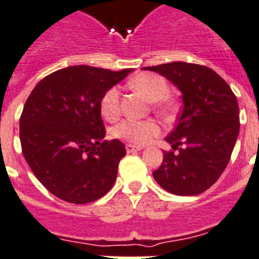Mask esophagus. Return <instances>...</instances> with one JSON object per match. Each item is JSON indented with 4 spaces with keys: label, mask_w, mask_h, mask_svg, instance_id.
Listing matches in <instances>:
<instances>
[{
    "label": "esophagus",
    "mask_w": 259,
    "mask_h": 259,
    "mask_svg": "<svg viewBox=\"0 0 259 259\" xmlns=\"http://www.w3.org/2000/svg\"><path fill=\"white\" fill-rule=\"evenodd\" d=\"M142 146H136V145H132V144H126V151L127 153H134V151H138V150H142Z\"/></svg>",
    "instance_id": "1"
}]
</instances>
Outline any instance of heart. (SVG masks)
I'll list each match as a JSON object with an SVG mask.
<instances>
[{"instance_id":"obj_1","label":"heart","mask_w":259,"mask_h":259,"mask_svg":"<svg viewBox=\"0 0 259 259\" xmlns=\"http://www.w3.org/2000/svg\"><path fill=\"white\" fill-rule=\"evenodd\" d=\"M130 86L136 92L145 97L150 102H159L165 100L169 94L167 82L157 74H140L130 81ZM161 111L167 108L161 106ZM101 111L106 118H114L119 111V90L111 88L101 98ZM159 133L158 125L154 121H136V119H123L114 126L113 134L118 138L129 141L134 145H145L150 142Z\"/></svg>"}]
</instances>
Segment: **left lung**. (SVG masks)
<instances>
[{
	"mask_svg": "<svg viewBox=\"0 0 259 259\" xmlns=\"http://www.w3.org/2000/svg\"><path fill=\"white\" fill-rule=\"evenodd\" d=\"M182 94L184 108L165 141V151L153 171L157 184L176 195H197L224 173L239 134V108L230 86L213 69L188 62L149 66Z\"/></svg>",
	"mask_w": 259,
	"mask_h": 259,
	"instance_id": "1",
	"label": "left lung"
}]
</instances>
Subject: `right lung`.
Here are the masks:
<instances>
[{
	"label": "right lung",
	"instance_id": "right-lung-1",
	"mask_svg": "<svg viewBox=\"0 0 259 259\" xmlns=\"http://www.w3.org/2000/svg\"><path fill=\"white\" fill-rule=\"evenodd\" d=\"M132 71L69 66L41 79L26 100L20 118L22 153L58 198L93 202L114 185L126 150L121 141H104L101 98Z\"/></svg>",
	"mask_w": 259,
	"mask_h": 259
}]
</instances>
